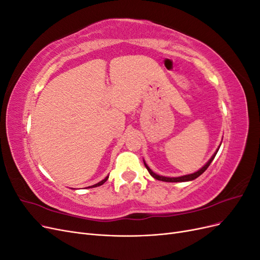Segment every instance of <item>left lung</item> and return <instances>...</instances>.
I'll return each mask as SVG.
<instances>
[{"mask_svg":"<svg viewBox=\"0 0 260 260\" xmlns=\"http://www.w3.org/2000/svg\"><path fill=\"white\" fill-rule=\"evenodd\" d=\"M220 147V146H219ZM219 147L217 148V151H216V153L211 156V158L204 165V166L199 170V171H196V172H194V174H191V175H185V176H181V177H176V178H170V177H164V176H159V175H156L155 172H153L152 170H151V168H149L147 165L145 164V161H144V165H145V167H146V169H147V171L149 172V175H151L153 178H155L156 180H159V181H165V182H185V181H192V180H194V179H196L198 177H200L204 171H205L208 167H209V165L211 164V161L214 160V158H215V156H216V154H217V152H218V149H219Z\"/></svg>","mask_w":260,"mask_h":260,"instance_id":"obj_1","label":"left lung"}]
</instances>
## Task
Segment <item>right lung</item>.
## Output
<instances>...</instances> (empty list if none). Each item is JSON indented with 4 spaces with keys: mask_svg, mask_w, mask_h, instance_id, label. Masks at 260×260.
Listing matches in <instances>:
<instances>
[{
    "mask_svg": "<svg viewBox=\"0 0 260 260\" xmlns=\"http://www.w3.org/2000/svg\"><path fill=\"white\" fill-rule=\"evenodd\" d=\"M107 179H108V176L104 179V180H102V181H100L99 183H96V184H94V185H91V186H89V187H96V186H100V185H102V184H104L106 181H107Z\"/></svg>",
    "mask_w": 260,
    "mask_h": 260,
    "instance_id": "add662e5",
    "label": "right lung"
}]
</instances>
